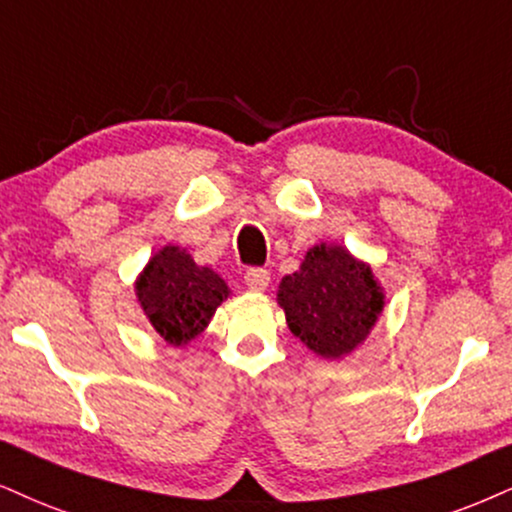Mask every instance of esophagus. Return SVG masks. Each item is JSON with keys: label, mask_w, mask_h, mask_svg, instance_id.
<instances>
[{"label": "esophagus", "mask_w": 512, "mask_h": 512, "mask_svg": "<svg viewBox=\"0 0 512 512\" xmlns=\"http://www.w3.org/2000/svg\"><path fill=\"white\" fill-rule=\"evenodd\" d=\"M244 282L249 292H266L270 285V273L263 268H249L244 275Z\"/></svg>", "instance_id": "34e87169"}]
</instances>
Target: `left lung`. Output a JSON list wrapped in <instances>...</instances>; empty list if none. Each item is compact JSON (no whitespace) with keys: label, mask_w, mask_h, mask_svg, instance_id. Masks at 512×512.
Returning <instances> with one entry per match:
<instances>
[{"label":"left lung","mask_w":512,"mask_h":512,"mask_svg":"<svg viewBox=\"0 0 512 512\" xmlns=\"http://www.w3.org/2000/svg\"><path fill=\"white\" fill-rule=\"evenodd\" d=\"M277 304L315 356L337 361L361 346L384 311V289L342 244H315L296 273L282 277Z\"/></svg>","instance_id":"8db88e82"}]
</instances>
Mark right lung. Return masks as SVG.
Here are the masks:
<instances>
[{"label":"right lung","mask_w":512,"mask_h":512,"mask_svg":"<svg viewBox=\"0 0 512 512\" xmlns=\"http://www.w3.org/2000/svg\"><path fill=\"white\" fill-rule=\"evenodd\" d=\"M135 294L149 325L170 346H185L206 330L230 287L187 249L166 244L137 275Z\"/></svg>","instance_id":"obj_1"}]
</instances>
